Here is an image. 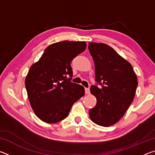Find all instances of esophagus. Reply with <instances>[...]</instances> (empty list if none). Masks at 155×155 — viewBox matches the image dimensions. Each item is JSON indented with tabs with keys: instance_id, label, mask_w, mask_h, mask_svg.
Returning a JSON list of instances; mask_svg holds the SVG:
<instances>
[{
	"instance_id": "1",
	"label": "esophagus",
	"mask_w": 155,
	"mask_h": 155,
	"mask_svg": "<svg viewBox=\"0 0 155 155\" xmlns=\"http://www.w3.org/2000/svg\"><path fill=\"white\" fill-rule=\"evenodd\" d=\"M85 91L86 94H90V89H89V88L85 87Z\"/></svg>"
}]
</instances>
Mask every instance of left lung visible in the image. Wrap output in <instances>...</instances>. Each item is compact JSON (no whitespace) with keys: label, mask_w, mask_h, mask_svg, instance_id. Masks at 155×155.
<instances>
[{"label":"left lung","mask_w":155,"mask_h":155,"mask_svg":"<svg viewBox=\"0 0 155 155\" xmlns=\"http://www.w3.org/2000/svg\"><path fill=\"white\" fill-rule=\"evenodd\" d=\"M88 49L95 65L96 82L90 91L97 99L89 114L95 124L109 127L122 118L132 103L138 85L137 76L130 63L111 46L90 42Z\"/></svg>","instance_id":"obj_1"}]
</instances>
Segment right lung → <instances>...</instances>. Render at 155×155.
I'll use <instances>...</instances> for the list:
<instances>
[{"mask_svg":"<svg viewBox=\"0 0 155 155\" xmlns=\"http://www.w3.org/2000/svg\"><path fill=\"white\" fill-rule=\"evenodd\" d=\"M86 48L85 41H63L45 49L25 79L31 106L39 118L56 123L66 117L75 102L83 96L82 85L72 83L71 62Z\"/></svg>","mask_w":155,"mask_h":155,"instance_id":"obj_1","label":"right lung"}]
</instances>
